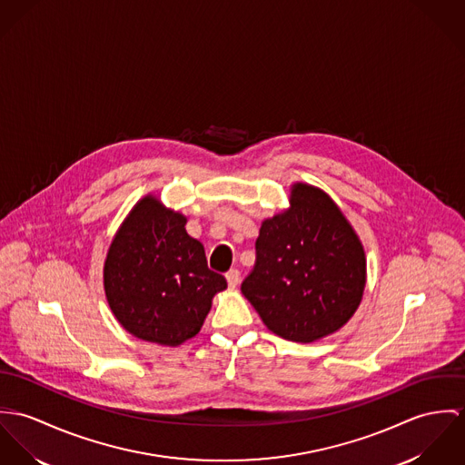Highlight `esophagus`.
<instances>
[{"label": "esophagus", "instance_id": "34e87169", "mask_svg": "<svg viewBox=\"0 0 465 465\" xmlns=\"http://www.w3.org/2000/svg\"><path fill=\"white\" fill-rule=\"evenodd\" d=\"M226 280H228V285H230V287H237L239 282H241V272H239V269H230V271L226 272Z\"/></svg>", "mask_w": 465, "mask_h": 465}]
</instances>
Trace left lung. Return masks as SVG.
<instances>
[{
    "label": "left lung",
    "instance_id": "left-lung-1",
    "mask_svg": "<svg viewBox=\"0 0 465 465\" xmlns=\"http://www.w3.org/2000/svg\"><path fill=\"white\" fill-rule=\"evenodd\" d=\"M255 253L241 291L276 335L312 342L337 331L359 309L363 248L322 191L294 185L291 208L262 223Z\"/></svg>",
    "mask_w": 465,
    "mask_h": 465
}]
</instances>
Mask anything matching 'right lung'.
<instances>
[{
  "label": "right lung",
  "instance_id": "right-lung-1",
  "mask_svg": "<svg viewBox=\"0 0 465 465\" xmlns=\"http://www.w3.org/2000/svg\"><path fill=\"white\" fill-rule=\"evenodd\" d=\"M185 223L182 213L148 196L110 244L104 271L108 305L123 328L143 341L178 346L194 337L212 298L226 289Z\"/></svg>",
  "mask_w": 465,
  "mask_h": 465
}]
</instances>
